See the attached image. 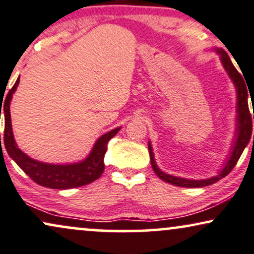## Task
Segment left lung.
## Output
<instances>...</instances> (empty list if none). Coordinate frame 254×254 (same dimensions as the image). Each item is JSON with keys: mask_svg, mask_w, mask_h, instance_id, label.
<instances>
[{"mask_svg": "<svg viewBox=\"0 0 254 254\" xmlns=\"http://www.w3.org/2000/svg\"><path fill=\"white\" fill-rule=\"evenodd\" d=\"M216 53L220 56V60H221L222 65H224L226 72L228 73L232 81L234 82V86L237 88V133H235V140L232 145L231 155L228 157L227 162H226L224 169L220 172L216 176L210 177V179L206 180H187L182 179V177H176L168 175V174L163 173L160 168L157 167L156 162L154 158V152H152V148L150 142H149V154H150V161H151V167L154 169V172L156 173V175L160 177L161 180L166 181L170 185L177 186V187H185V188H200V187H206V186H210L213 183L218 182L219 180H221L222 177L227 176L228 174L232 172V169L235 167L238 160H239L241 154H243L244 149L246 148V145L249 144L250 139L252 136V112H250L249 109V93L247 92V87L244 80L245 78H243V75L237 71L233 64L228 57V54L220 48H216ZM252 96V94H250ZM252 100V98H251ZM254 111V110H253ZM253 119H254V112H253ZM253 144H254V135H253Z\"/></svg>", "mask_w": 254, "mask_h": 254, "instance_id": "obj_1", "label": "left lung"}]
</instances>
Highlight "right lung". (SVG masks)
Wrapping results in <instances>:
<instances>
[{
	"label": "right lung",
	"instance_id": "obj_1",
	"mask_svg": "<svg viewBox=\"0 0 254 254\" xmlns=\"http://www.w3.org/2000/svg\"><path fill=\"white\" fill-rule=\"evenodd\" d=\"M20 82V77L17 78L16 82L11 90L7 94V98L4 99L2 105L1 99V108H0V117H1V109L3 108L4 112V146L8 155L16 162L24 173L28 175L30 179L35 183L52 189H69L75 187H81V186L88 185V183L96 181L99 179L104 172V156H105L106 148H108L109 140L117 135V132L121 130V127L109 131L108 133L103 135L100 138L97 139L92 151L90 155L85 158L84 161L79 163L72 164H50L44 163V162L35 161L29 156H27L17 148L16 142L14 139L13 127H11V119H10V100L13 98V94L16 90L17 85ZM1 140V135H0ZM1 144V143H0ZM2 148V145H1Z\"/></svg>",
	"mask_w": 254,
	"mask_h": 254
}]
</instances>
